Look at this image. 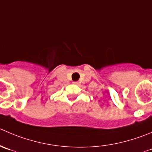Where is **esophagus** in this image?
<instances>
[{
  "label": "esophagus",
  "instance_id": "34e87169",
  "mask_svg": "<svg viewBox=\"0 0 152 152\" xmlns=\"http://www.w3.org/2000/svg\"><path fill=\"white\" fill-rule=\"evenodd\" d=\"M73 84H76V85H77V84H78V82H73Z\"/></svg>",
  "mask_w": 152,
  "mask_h": 152
}]
</instances>
